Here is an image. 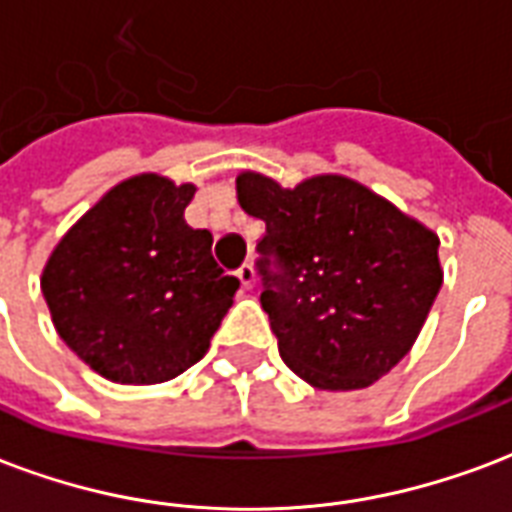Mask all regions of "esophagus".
<instances>
[{
	"label": "esophagus",
	"instance_id": "1",
	"mask_svg": "<svg viewBox=\"0 0 512 512\" xmlns=\"http://www.w3.org/2000/svg\"><path fill=\"white\" fill-rule=\"evenodd\" d=\"M236 276H238V282H241V287H244V290H252V287H255V268L249 266V263H244V266L238 268Z\"/></svg>",
	"mask_w": 512,
	"mask_h": 512
}]
</instances>
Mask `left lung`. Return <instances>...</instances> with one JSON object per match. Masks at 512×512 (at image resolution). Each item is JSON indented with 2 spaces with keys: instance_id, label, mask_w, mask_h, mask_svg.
Segmentation results:
<instances>
[{
  "instance_id": "obj_1",
  "label": "left lung",
  "mask_w": 512,
  "mask_h": 512,
  "mask_svg": "<svg viewBox=\"0 0 512 512\" xmlns=\"http://www.w3.org/2000/svg\"><path fill=\"white\" fill-rule=\"evenodd\" d=\"M238 203L266 222L260 304L282 361L320 391H355L410 352L442 287L439 238L344 176L282 189L238 176Z\"/></svg>"
}]
</instances>
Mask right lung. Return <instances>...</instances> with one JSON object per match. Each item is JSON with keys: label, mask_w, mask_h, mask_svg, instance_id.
Wrapping results in <instances>:
<instances>
[{"label": "right lung", "mask_w": 512, "mask_h": 512, "mask_svg": "<svg viewBox=\"0 0 512 512\" xmlns=\"http://www.w3.org/2000/svg\"><path fill=\"white\" fill-rule=\"evenodd\" d=\"M192 184L143 173L121 181L59 241L43 295L64 344L94 372L154 385L206 355L233 306L236 276L214 236L184 222Z\"/></svg>", "instance_id": "right-lung-1"}]
</instances>
